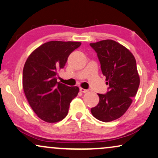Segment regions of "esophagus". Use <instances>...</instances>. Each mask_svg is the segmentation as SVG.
<instances>
[{
  "label": "esophagus",
  "instance_id": "1",
  "mask_svg": "<svg viewBox=\"0 0 158 158\" xmlns=\"http://www.w3.org/2000/svg\"><path fill=\"white\" fill-rule=\"evenodd\" d=\"M80 91L82 92V93H86V92L88 91V90L84 89V88H80Z\"/></svg>",
  "mask_w": 158,
  "mask_h": 158
}]
</instances>
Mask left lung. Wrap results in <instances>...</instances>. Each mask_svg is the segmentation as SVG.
<instances>
[{
  "mask_svg": "<svg viewBox=\"0 0 158 158\" xmlns=\"http://www.w3.org/2000/svg\"><path fill=\"white\" fill-rule=\"evenodd\" d=\"M106 76L109 91L98 94L99 103L90 109L92 115L103 122L120 118L127 111L139 85L137 62L132 53L111 40L90 43Z\"/></svg>",
  "mask_w": 158,
  "mask_h": 158,
  "instance_id": "8db88e82",
  "label": "left lung"
}]
</instances>
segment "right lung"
Instances as JSON below:
<instances>
[{
    "label": "right lung",
    "mask_w": 158,
    "mask_h": 158,
    "mask_svg": "<svg viewBox=\"0 0 158 158\" xmlns=\"http://www.w3.org/2000/svg\"><path fill=\"white\" fill-rule=\"evenodd\" d=\"M78 42L51 41L31 52L23 70V88L30 106L41 119L60 122L68 115L71 101L79 88L57 81V72L63 68L69 55L81 46Z\"/></svg>",
    "instance_id": "1"
}]
</instances>
